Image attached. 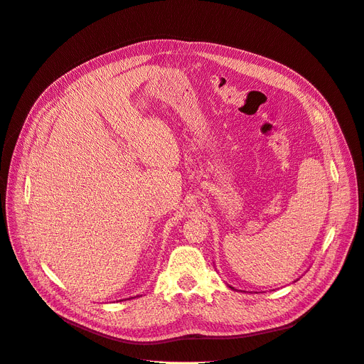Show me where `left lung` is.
<instances>
[{"instance_id":"left-lung-1","label":"left lung","mask_w":364,"mask_h":364,"mask_svg":"<svg viewBox=\"0 0 364 364\" xmlns=\"http://www.w3.org/2000/svg\"><path fill=\"white\" fill-rule=\"evenodd\" d=\"M228 287H229V289H230V290H235V289H234V287H230V285H228Z\"/></svg>"}]
</instances>
